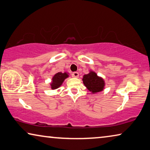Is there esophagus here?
<instances>
[{
	"mask_svg": "<svg viewBox=\"0 0 150 150\" xmlns=\"http://www.w3.org/2000/svg\"><path fill=\"white\" fill-rule=\"evenodd\" d=\"M72 76L74 78H78V76H79V74H78V72H74L72 73Z\"/></svg>",
	"mask_w": 150,
	"mask_h": 150,
	"instance_id": "34e87169",
	"label": "esophagus"
}]
</instances>
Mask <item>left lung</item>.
<instances>
[{
	"label": "left lung",
	"instance_id": "1",
	"mask_svg": "<svg viewBox=\"0 0 150 150\" xmlns=\"http://www.w3.org/2000/svg\"><path fill=\"white\" fill-rule=\"evenodd\" d=\"M82 81L86 88L93 94L100 93L105 89V80L92 70H89L88 74L83 76Z\"/></svg>",
	"mask_w": 150,
	"mask_h": 150
}]
</instances>
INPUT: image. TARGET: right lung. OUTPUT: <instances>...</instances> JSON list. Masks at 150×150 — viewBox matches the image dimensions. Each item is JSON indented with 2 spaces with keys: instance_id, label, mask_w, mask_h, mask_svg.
Here are the masks:
<instances>
[{
  "instance_id": "obj_1",
  "label": "right lung",
  "mask_w": 150,
  "mask_h": 150,
  "mask_svg": "<svg viewBox=\"0 0 150 150\" xmlns=\"http://www.w3.org/2000/svg\"><path fill=\"white\" fill-rule=\"evenodd\" d=\"M69 74L67 72H65L64 73L62 72H57L56 74L54 75V76L52 78V82L50 83V87L52 90H56L60 87L63 82H64L66 78H68Z\"/></svg>"
}]
</instances>
